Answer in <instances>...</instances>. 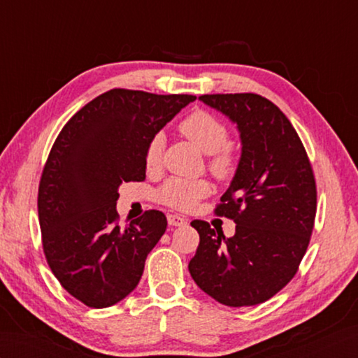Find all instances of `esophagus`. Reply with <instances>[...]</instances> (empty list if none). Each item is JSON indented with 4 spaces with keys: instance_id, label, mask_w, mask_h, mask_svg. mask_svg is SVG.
Masks as SVG:
<instances>
[{
    "instance_id": "obj_1",
    "label": "esophagus",
    "mask_w": 358,
    "mask_h": 358,
    "mask_svg": "<svg viewBox=\"0 0 358 358\" xmlns=\"http://www.w3.org/2000/svg\"><path fill=\"white\" fill-rule=\"evenodd\" d=\"M167 223H169L171 226H183L187 223V220L180 217V215H167Z\"/></svg>"
}]
</instances>
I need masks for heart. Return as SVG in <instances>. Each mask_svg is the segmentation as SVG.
I'll use <instances>...</instances> for the list:
<instances>
[{"label":"heart","instance_id":"b5f03b06","mask_svg":"<svg viewBox=\"0 0 358 358\" xmlns=\"http://www.w3.org/2000/svg\"><path fill=\"white\" fill-rule=\"evenodd\" d=\"M180 131L191 140L203 154L210 155L209 167L218 178H226L235 171L234 152L229 144V131L223 121L206 110H196L186 117L180 124ZM164 148V136L157 134L152 136L144 154V163L149 171L157 169ZM209 183L204 180H186L173 177L159 187L158 199L169 208L178 210H191L201 199L209 194Z\"/></svg>","mask_w":358,"mask_h":358}]
</instances>
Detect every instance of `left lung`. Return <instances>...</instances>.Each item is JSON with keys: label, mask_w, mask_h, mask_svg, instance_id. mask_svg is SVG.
<instances>
[{"label": "left lung", "mask_w": 358, "mask_h": 358, "mask_svg": "<svg viewBox=\"0 0 358 358\" xmlns=\"http://www.w3.org/2000/svg\"><path fill=\"white\" fill-rule=\"evenodd\" d=\"M237 124L241 155L215 214L232 218L226 238L194 220L200 234L189 272L201 291L231 308L269 300L295 275L314 229L317 189L306 150L291 121L257 94L201 95Z\"/></svg>", "instance_id": "8db88e82"}]
</instances>
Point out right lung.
<instances>
[{
  "label": "right lung",
  "mask_w": 358,
  "mask_h": 358,
  "mask_svg": "<svg viewBox=\"0 0 358 358\" xmlns=\"http://www.w3.org/2000/svg\"><path fill=\"white\" fill-rule=\"evenodd\" d=\"M194 95L112 89L67 121L38 189L43 249L59 283L89 308H108L138 285L144 262L166 231L163 212L118 226L123 181L146 178L144 154Z\"/></svg>",
  "instance_id": "1"
}]
</instances>
